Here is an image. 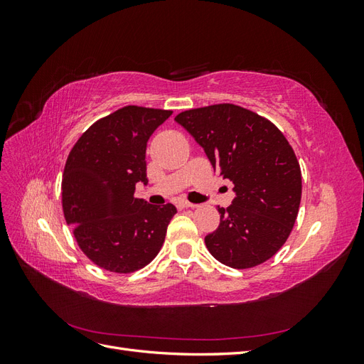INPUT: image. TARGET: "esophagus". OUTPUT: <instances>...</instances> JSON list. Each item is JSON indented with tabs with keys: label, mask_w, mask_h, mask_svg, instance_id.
Wrapping results in <instances>:
<instances>
[{
	"label": "esophagus",
	"mask_w": 364,
	"mask_h": 364,
	"mask_svg": "<svg viewBox=\"0 0 364 364\" xmlns=\"http://www.w3.org/2000/svg\"><path fill=\"white\" fill-rule=\"evenodd\" d=\"M178 206H179V208H196L197 205H194V203H191V202H188V200H179V202H178Z\"/></svg>",
	"instance_id": "1"
}]
</instances>
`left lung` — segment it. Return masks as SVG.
I'll return each mask as SVG.
<instances>
[{"label": "left lung", "instance_id": "1", "mask_svg": "<svg viewBox=\"0 0 364 364\" xmlns=\"http://www.w3.org/2000/svg\"><path fill=\"white\" fill-rule=\"evenodd\" d=\"M174 119L234 183L232 205L218 206L220 225L205 237L209 253L232 269L259 266L284 246L299 211L302 176L289 141L269 119L230 103Z\"/></svg>", "mask_w": 364, "mask_h": 364}]
</instances>
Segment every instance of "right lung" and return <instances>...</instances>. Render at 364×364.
<instances>
[{
    "label": "right lung",
    "instance_id": "add662e5",
    "mask_svg": "<svg viewBox=\"0 0 364 364\" xmlns=\"http://www.w3.org/2000/svg\"><path fill=\"white\" fill-rule=\"evenodd\" d=\"M173 112L124 106L87 129L71 149L62 178V206L77 245L98 267L132 273L155 258L178 213L136 199L147 185V141Z\"/></svg>",
    "mask_w": 364,
    "mask_h": 364
}]
</instances>
